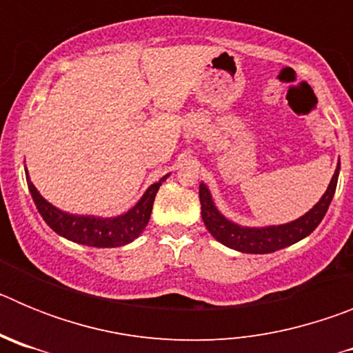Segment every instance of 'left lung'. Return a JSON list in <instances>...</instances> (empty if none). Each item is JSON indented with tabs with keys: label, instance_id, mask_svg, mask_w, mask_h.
<instances>
[{
	"label": "left lung",
	"instance_id": "1",
	"mask_svg": "<svg viewBox=\"0 0 353 353\" xmlns=\"http://www.w3.org/2000/svg\"><path fill=\"white\" fill-rule=\"evenodd\" d=\"M338 176L339 162L332 179H330L327 191L323 192L322 198L318 199V203L311 210L301 215L299 219L290 221V223L285 224H272V226H242V224L230 221L221 214L219 208L215 207L207 183L201 182L199 183L201 217H203V223L208 232H210V235L226 248L235 249V251L240 252H248V254H267V252L279 251V249L288 248V245L311 235L316 230L318 224L322 223L327 208H329L330 201L334 198Z\"/></svg>",
	"mask_w": 353,
	"mask_h": 353
}]
</instances>
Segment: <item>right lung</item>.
I'll list each match as a JSON object with an SVG mask.
<instances>
[{
  "label": "right lung",
  "mask_w": 353,
  "mask_h": 353,
  "mask_svg": "<svg viewBox=\"0 0 353 353\" xmlns=\"http://www.w3.org/2000/svg\"><path fill=\"white\" fill-rule=\"evenodd\" d=\"M24 171H26L31 198L35 201L37 208L48 226L63 239L72 240L76 244L90 245V248H120V245L130 244L132 240L138 239L148 224L159 187L170 176L168 173L159 182L152 183L138 203L123 214L114 215V217H99V215L70 214V212L54 207L37 191V187L30 180L26 168Z\"/></svg>",
  "instance_id": "1"
}]
</instances>
